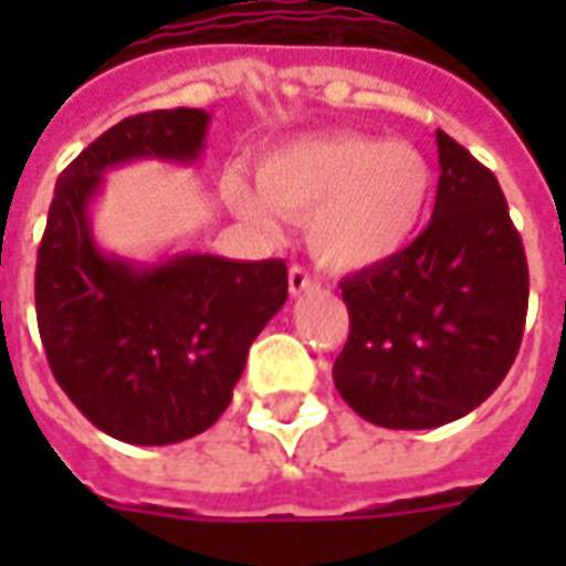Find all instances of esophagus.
Masks as SVG:
<instances>
[{
  "instance_id": "1",
  "label": "esophagus",
  "mask_w": 566,
  "mask_h": 566,
  "mask_svg": "<svg viewBox=\"0 0 566 566\" xmlns=\"http://www.w3.org/2000/svg\"><path fill=\"white\" fill-rule=\"evenodd\" d=\"M287 287H291L294 296L308 294V291H318V279L308 270H303V266H291V272H287Z\"/></svg>"
}]
</instances>
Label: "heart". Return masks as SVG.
I'll return each instance as SVG.
<instances>
[{"label":"heart","mask_w":566,"mask_h":566,"mask_svg":"<svg viewBox=\"0 0 566 566\" xmlns=\"http://www.w3.org/2000/svg\"><path fill=\"white\" fill-rule=\"evenodd\" d=\"M258 193L227 185L235 209L266 221H308V251L333 270H364L403 251L424 221L433 172L406 142L360 133L303 136L263 150Z\"/></svg>","instance_id":"1"}]
</instances>
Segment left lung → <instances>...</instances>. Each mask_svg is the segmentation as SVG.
Masks as SVG:
<instances>
[{
    "label": "left lung",
    "mask_w": 566,
    "mask_h": 566,
    "mask_svg": "<svg viewBox=\"0 0 566 566\" xmlns=\"http://www.w3.org/2000/svg\"><path fill=\"white\" fill-rule=\"evenodd\" d=\"M437 148L424 233L343 282L352 331L333 381L357 416L391 430H430L485 403L527 315V260L497 178L442 129Z\"/></svg>",
    "instance_id": "left-lung-1"
}]
</instances>
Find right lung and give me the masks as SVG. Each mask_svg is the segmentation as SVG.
I'll return each instance as SVG.
<instances>
[{"label": "right lung", "mask_w": 566, "mask_h": 566, "mask_svg": "<svg viewBox=\"0 0 566 566\" xmlns=\"http://www.w3.org/2000/svg\"><path fill=\"white\" fill-rule=\"evenodd\" d=\"M209 120L202 108H172L103 133L56 178L39 245L35 315L54 379L103 433L129 446L209 430L233 400L251 343L287 300L284 260L181 251L139 263L93 235L108 169L190 166Z\"/></svg>", "instance_id": "obj_1"}]
</instances>
